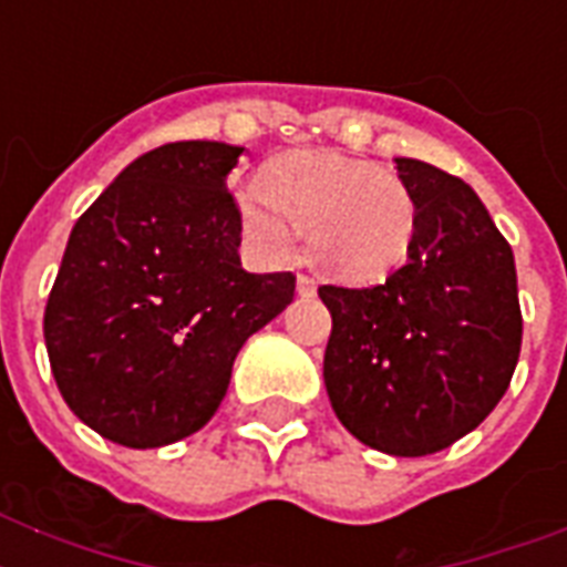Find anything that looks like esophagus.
I'll return each mask as SVG.
<instances>
[{"mask_svg":"<svg viewBox=\"0 0 567 567\" xmlns=\"http://www.w3.org/2000/svg\"><path fill=\"white\" fill-rule=\"evenodd\" d=\"M297 291L300 297H311V293H318V279L311 274H300L297 276Z\"/></svg>","mask_w":567,"mask_h":567,"instance_id":"1","label":"esophagus"}]
</instances>
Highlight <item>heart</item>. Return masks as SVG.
Listing matches in <instances>:
<instances>
[{
    "label": "heart",
    "mask_w": 567,
    "mask_h": 567,
    "mask_svg": "<svg viewBox=\"0 0 567 567\" xmlns=\"http://www.w3.org/2000/svg\"><path fill=\"white\" fill-rule=\"evenodd\" d=\"M235 205L244 238L261 258L291 256L302 226L320 267L355 285L394 274L417 235L412 188L379 164L332 150L279 155L261 185H238Z\"/></svg>",
    "instance_id": "b5f03b06"
}]
</instances>
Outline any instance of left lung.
<instances>
[{
  "label": "left lung",
  "instance_id": "8db88e82",
  "mask_svg": "<svg viewBox=\"0 0 567 567\" xmlns=\"http://www.w3.org/2000/svg\"><path fill=\"white\" fill-rule=\"evenodd\" d=\"M396 173L417 203L412 252L373 288L320 285L332 315L323 379L350 435L430 456L501 403L524 320L509 240L471 185L414 158H396Z\"/></svg>",
  "mask_w": 567,
  "mask_h": 567
}]
</instances>
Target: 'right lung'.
I'll use <instances>...</instances> for the list:
<instances>
[{
  "label": "right lung",
  "instance_id": "obj_1",
  "mask_svg": "<svg viewBox=\"0 0 567 567\" xmlns=\"http://www.w3.org/2000/svg\"><path fill=\"white\" fill-rule=\"evenodd\" d=\"M240 146L164 144L75 220L43 336L64 403L102 439L164 447L203 430L235 355L293 300L297 276L240 267L226 188Z\"/></svg>",
  "mask_w": 567,
  "mask_h": 567
}]
</instances>
